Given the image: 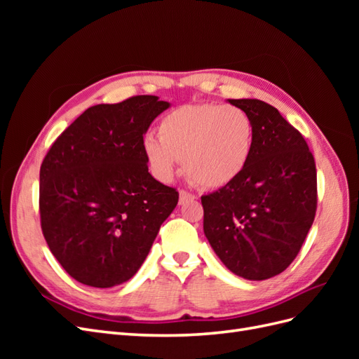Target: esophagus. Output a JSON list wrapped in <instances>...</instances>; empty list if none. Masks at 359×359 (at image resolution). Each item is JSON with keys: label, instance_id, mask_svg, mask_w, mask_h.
<instances>
[{"label": "esophagus", "instance_id": "esophagus-1", "mask_svg": "<svg viewBox=\"0 0 359 359\" xmlns=\"http://www.w3.org/2000/svg\"><path fill=\"white\" fill-rule=\"evenodd\" d=\"M191 199H196V196H194V194H191V193H189V191H186V190H180V205L186 203Z\"/></svg>", "mask_w": 359, "mask_h": 359}]
</instances>
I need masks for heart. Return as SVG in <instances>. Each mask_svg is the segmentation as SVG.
<instances>
[{
  "label": "heart",
  "instance_id": "b5f03b06",
  "mask_svg": "<svg viewBox=\"0 0 359 359\" xmlns=\"http://www.w3.org/2000/svg\"><path fill=\"white\" fill-rule=\"evenodd\" d=\"M255 126L238 106L182 104L158 123V137L144 139V156L153 175L168 182L181 160L189 180L202 189H223L243 175L252 158Z\"/></svg>",
  "mask_w": 359,
  "mask_h": 359
}]
</instances>
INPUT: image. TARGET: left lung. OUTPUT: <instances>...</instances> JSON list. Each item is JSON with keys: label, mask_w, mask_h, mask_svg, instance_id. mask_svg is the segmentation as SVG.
<instances>
[{"label": "left lung", "mask_w": 359, "mask_h": 359, "mask_svg": "<svg viewBox=\"0 0 359 359\" xmlns=\"http://www.w3.org/2000/svg\"><path fill=\"white\" fill-rule=\"evenodd\" d=\"M255 126L252 158L229 186L202 196L203 232L215 255L247 280L274 277L293 262L318 206L314 157L274 106L229 100Z\"/></svg>", "instance_id": "left-lung-1"}]
</instances>
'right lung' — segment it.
<instances>
[{"mask_svg":"<svg viewBox=\"0 0 359 359\" xmlns=\"http://www.w3.org/2000/svg\"><path fill=\"white\" fill-rule=\"evenodd\" d=\"M170 104L135 95L95 104L64 130L40 168V223L52 255L79 283L132 278L178 203L148 172L144 135Z\"/></svg>","mask_w":359,"mask_h":359,"instance_id":"right-lung-1","label":"right lung"}]
</instances>
